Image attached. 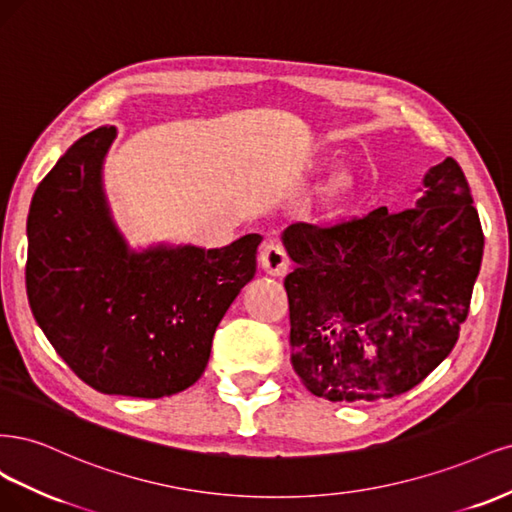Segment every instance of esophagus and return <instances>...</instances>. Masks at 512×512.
Masks as SVG:
<instances>
[{
  "label": "esophagus",
  "mask_w": 512,
  "mask_h": 512,
  "mask_svg": "<svg viewBox=\"0 0 512 512\" xmlns=\"http://www.w3.org/2000/svg\"><path fill=\"white\" fill-rule=\"evenodd\" d=\"M259 263L261 268L266 270L272 276H285L289 272L291 266V259L285 251V246L280 242H268L263 246V251L259 255Z\"/></svg>",
  "instance_id": "34e87169"
}]
</instances>
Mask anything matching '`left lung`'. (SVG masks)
I'll use <instances>...</instances> for the list:
<instances>
[{"instance_id":"left-lung-1","label":"left lung","mask_w":512,"mask_h":512,"mask_svg":"<svg viewBox=\"0 0 512 512\" xmlns=\"http://www.w3.org/2000/svg\"><path fill=\"white\" fill-rule=\"evenodd\" d=\"M423 187L415 208L285 229L298 263L285 278L291 364L319 398H395L453 351L485 238L455 159L427 172Z\"/></svg>"}]
</instances>
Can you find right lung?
Returning <instances> with one entry per match:
<instances>
[{"instance_id": "add662e5", "label": "right lung", "mask_w": 512, "mask_h": 512, "mask_svg": "<svg viewBox=\"0 0 512 512\" xmlns=\"http://www.w3.org/2000/svg\"><path fill=\"white\" fill-rule=\"evenodd\" d=\"M114 136V127L82 136L38 185L27 217V298L78 378L102 393L155 400L206 370L217 325L255 276L261 236L208 251H131L102 180Z\"/></svg>"}]
</instances>
